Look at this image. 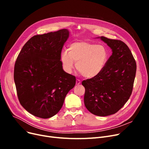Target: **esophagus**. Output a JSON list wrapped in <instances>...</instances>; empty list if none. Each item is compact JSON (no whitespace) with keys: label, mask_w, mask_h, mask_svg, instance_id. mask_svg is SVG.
Returning <instances> with one entry per match:
<instances>
[{"label":"esophagus","mask_w":149,"mask_h":149,"mask_svg":"<svg viewBox=\"0 0 149 149\" xmlns=\"http://www.w3.org/2000/svg\"><path fill=\"white\" fill-rule=\"evenodd\" d=\"M80 83H81V81H80V80H79V79H77V80H76V84H77V85H79V84H80Z\"/></svg>","instance_id":"34e87169"}]
</instances>
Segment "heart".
I'll return each mask as SVG.
<instances>
[{"mask_svg": "<svg viewBox=\"0 0 149 149\" xmlns=\"http://www.w3.org/2000/svg\"><path fill=\"white\" fill-rule=\"evenodd\" d=\"M69 51L65 50L61 54V61L65 71L71 73L75 62L77 70L87 79L98 76L109 58V52L104 46L87 41L72 43Z\"/></svg>", "mask_w": 149, "mask_h": 149, "instance_id": "heart-1", "label": "heart"}]
</instances>
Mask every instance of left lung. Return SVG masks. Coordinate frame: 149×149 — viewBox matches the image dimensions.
I'll return each mask as SVG.
<instances>
[{"label": "left lung", "instance_id": "left-lung-1", "mask_svg": "<svg viewBox=\"0 0 149 149\" xmlns=\"http://www.w3.org/2000/svg\"><path fill=\"white\" fill-rule=\"evenodd\" d=\"M97 38L110 47L112 54L98 76L82 81L85 88L84 103L92 114L106 116L118 112L129 99L136 65L126 43L103 36Z\"/></svg>", "mask_w": 149, "mask_h": 149}]
</instances>
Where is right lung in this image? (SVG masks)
<instances>
[{
	"label": "right lung",
	"mask_w": 149,
	"mask_h": 149,
	"mask_svg": "<svg viewBox=\"0 0 149 149\" xmlns=\"http://www.w3.org/2000/svg\"><path fill=\"white\" fill-rule=\"evenodd\" d=\"M69 32L63 29L31 37L14 66V80L20 104L29 113L49 118L61 109L75 77L63 69L61 52Z\"/></svg>",
	"instance_id": "right-lung-1"
}]
</instances>
